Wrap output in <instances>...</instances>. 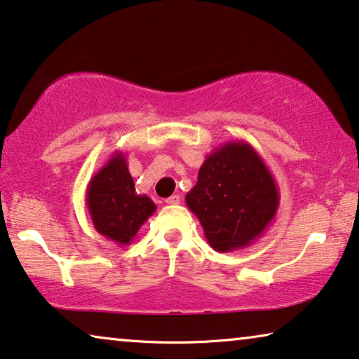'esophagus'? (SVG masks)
I'll return each instance as SVG.
<instances>
[{"label":"esophagus","instance_id":"1","mask_svg":"<svg viewBox=\"0 0 359 359\" xmlns=\"http://www.w3.org/2000/svg\"><path fill=\"white\" fill-rule=\"evenodd\" d=\"M180 201H181V197H180V194H173V196H170L167 201V204L168 205H176V204H180Z\"/></svg>","mask_w":359,"mask_h":359}]
</instances>
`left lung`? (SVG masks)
<instances>
[{
  "label": "left lung",
  "instance_id": "8db88e82",
  "mask_svg": "<svg viewBox=\"0 0 359 359\" xmlns=\"http://www.w3.org/2000/svg\"><path fill=\"white\" fill-rule=\"evenodd\" d=\"M186 204L199 218L210 246L230 252L251 246L267 230L277 215L280 194L256 149L228 141L207 155Z\"/></svg>",
  "mask_w": 359,
  "mask_h": 359
}]
</instances>
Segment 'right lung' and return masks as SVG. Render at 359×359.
<instances>
[{"instance_id": "obj_1", "label": "right lung", "mask_w": 359, "mask_h": 359, "mask_svg": "<svg viewBox=\"0 0 359 359\" xmlns=\"http://www.w3.org/2000/svg\"><path fill=\"white\" fill-rule=\"evenodd\" d=\"M86 205L95 231L119 246L131 244L142 223L157 209L149 196L136 192L121 150L113 152L90 178Z\"/></svg>"}]
</instances>
